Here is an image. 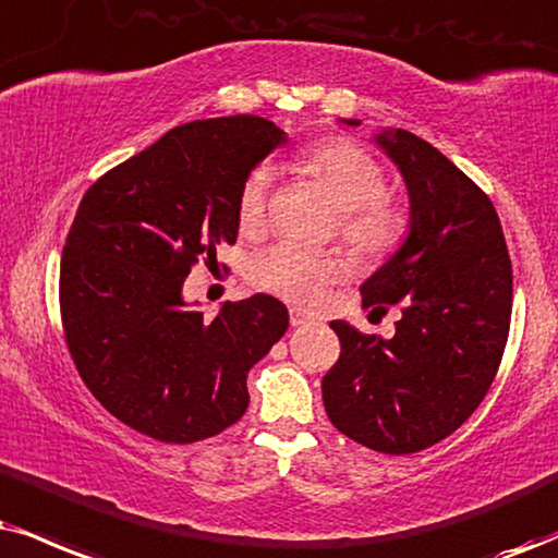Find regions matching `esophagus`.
I'll return each mask as SVG.
<instances>
[{
    "label": "esophagus",
    "mask_w": 558,
    "mask_h": 558,
    "mask_svg": "<svg viewBox=\"0 0 558 558\" xmlns=\"http://www.w3.org/2000/svg\"><path fill=\"white\" fill-rule=\"evenodd\" d=\"M307 320H311V315H307L305 311H300V307H292V311H290V323H292L294 328H298V326H305Z\"/></svg>",
    "instance_id": "34e87169"
}]
</instances>
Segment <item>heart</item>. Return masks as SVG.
<instances>
[{
    "instance_id": "1",
    "label": "heart",
    "mask_w": 558,
    "mask_h": 558,
    "mask_svg": "<svg viewBox=\"0 0 558 558\" xmlns=\"http://www.w3.org/2000/svg\"><path fill=\"white\" fill-rule=\"evenodd\" d=\"M300 175L318 183L339 206V232L356 256L377 260L393 256L409 235V209L385 191L383 165L352 140H320L292 157ZM271 170L256 165L238 191V225L258 235L268 219ZM347 258L336 251H313L294 243L268 247L253 260L251 279L258 290L298 305H315L336 279L347 274Z\"/></svg>"
}]
</instances>
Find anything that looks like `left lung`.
Listing matches in <instances>:
<instances>
[{"label":"left lung","instance_id":"left-lung-1","mask_svg":"<svg viewBox=\"0 0 558 558\" xmlns=\"http://www.w3.org/2000/svg\"><path fill=\"white\" fill-rule=\"evenodd\" d=\"M377 144L403 173L411 232L364 281L362 305L401 302V320L388 341L331 323L341 354L323 403L341 435L409 456L452 435L489 393L510 336L512 260L492 198L439 149L403 129Z\"/></svg>","mask_w":558,"mask_h":558}]
</instances>
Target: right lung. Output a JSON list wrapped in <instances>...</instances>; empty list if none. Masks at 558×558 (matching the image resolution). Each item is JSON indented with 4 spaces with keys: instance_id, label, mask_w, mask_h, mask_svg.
<instances>
[{
    "instance_id": "right-lung-1",
    "label": "right lung",
    "mask_w": 558,
    "mask_h": 558,
    "mask_svg": "<svg viewBox=\"0 0 558 558\" xmlns=\"http://www.w3.org/2000/svg\"><path fill=\"white\" fill-rule=\"evenodd\" d=\"M281 129L260 116L191 121L116 165L82 196L61 253L59 305L74 367L106 411L142 435L191 445L247 409V373L284 336L271 294L215 320L183 281L238 240V191Z\"/></svg>"
}]
</instances>
